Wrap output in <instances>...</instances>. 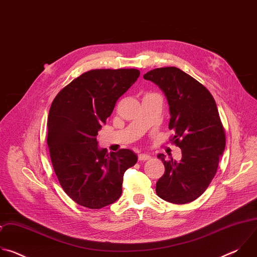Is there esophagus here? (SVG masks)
<instances>
[{
  "label": "esophagus",
  "mask_w": 257,
  "mask_h": 257,
  "mask_svg": "<svg viewBox=\"0 0 257 257\" xmlns=\"http://www.w3.org/2000/svg\"><path fill=\"white\" fill-rule=\"evenodd\" d=\"M151 159H152V157L150 155H146V154H141L138 156V161H140V162H145V161H149Z\"/></svg>",
  "instance_id": "esophagus-1"
}]
</instances>
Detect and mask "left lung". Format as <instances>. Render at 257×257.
<instances>
[{"instance_id":"1","label":"left lung","mask_w":257,"mask_h":257,"mask_svg":"<svg viewBox=\"0 0 257 257\" xmlns=\"http://www.w3.org/2000/svg\"><path fill=\"white\" fill-rule=\"evenodd\" d=\"M143 78L165 92L171 114L169 129L174 130L170 140L182 151L179 163L158 156L165 174L157 182V194L175 204L191 202L210 184L225 151L226 134L216 103L204 85L179 68H157Z\"/></svg>"}]
</instances>
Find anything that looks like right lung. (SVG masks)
Wrapping results in <instances>:
<instances>
[{
	"label": "right lung",
	"instance_id": "right-lung-1",
	"mask_svg": "<svg viewBox=\"0 0 257 257\" xmlns=\"http://www.w3.org/2000/svg\"><path fill=\"white\" fill-rule=\"evenodd\" d=\"M137 69H95L72 80L55 97L48 118V146L60 185L77 204L99 209L122 194L130 150H99L96 136L115 104L137 80Z\"/></svg>",
	"mask_w": 257,
	"mask_h": 257
}]
</instances>
